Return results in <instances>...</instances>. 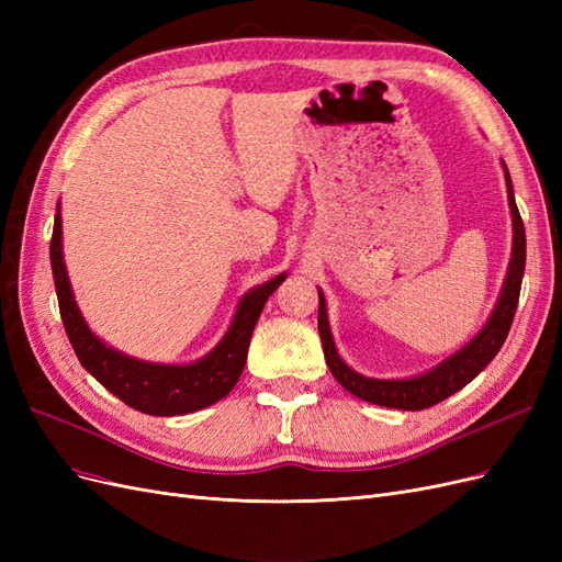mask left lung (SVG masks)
Returning a JSON list of instances; mask_svg holds the SVG:
<instances>
[{
	"label": "left lung",
	"mask_w": 562,
	"mask_h": 562,
	"mask_svg": "<svg viewBox=\"0 0 562 562\" xmlns=\"http://www.w3.org/2000/svg\"><path fill=\"white\" fill-rule=\"evenodd\" d=\"M502 168H504L506 199H508V209H512V225H514L512 260H508L504 285L499 291L495 310H492L490 318L485 321V326L475 333L462 349L450 353L448 359L436 363L429 370L419 372V375L403 378V380H378V378L361 375V372H356L345 363V359L339 356L335 347L330 321H328V304H326V297H323V291L318 288V333L323 342V353H326V363L333 372V378L342 384L349 394L382 407H396V411H424V407H431L440 401H446L448 396L454 394V391H459L471 380L479 378L481 370H485V366L499 353L508 330H512L514 314L518 307L520 283L525 274V227L516 206L512 176H508V168L504 161H502Z\"/></svg>",
	"instance_id": "1"
}]
</instances>
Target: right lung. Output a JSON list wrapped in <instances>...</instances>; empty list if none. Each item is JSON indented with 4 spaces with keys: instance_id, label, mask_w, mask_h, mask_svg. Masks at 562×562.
I'll use <instances>...</instances> for the list:
<instances>
[{
    "instance_id": "obj_1",
    "label": "right lung",
    "mask_w": 562,
    "mask_h": 562,
    "mask_svg": "<svg viewBox=\"0 0 562 562\" xmlns=\"http://www.w3.org/2000/svg\"><path fill=\"white\" fill-rule=\"evenodd\" d=\"M50 269H54L63 326L79 363L119 401L157 417L196 413L229 394L244 372L250 335L265 310V302L288 277L283 271L244 293L227 333L206 356L192 363H151L110 347L89 328L75 300L63 258L60 203L56 206L54 236H50Z\"/></svg>"
}]
</instances>
